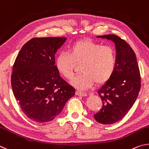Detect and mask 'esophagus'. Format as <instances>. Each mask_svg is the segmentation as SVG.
Returning <instances> with one entry per match:
<instances>
[{
	"label": "esophagus",
	"mask_w": 149,
	"mask_h": 149,
	"mask_svg": "<svg viewBox=\"0 0 149 149\" xmlns=\"http://www.w3.org/2000/svg\"><path fill=\"white\" fill-rule=\"evenodd\" d=\"M76 95H79V96H82V97H86V96H87V93H84V92H80V91H77Z\"/></svg>",
	"instance_id": "34e87169"
}]
</instances>
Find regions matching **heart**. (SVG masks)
<instances>
[{
  "mask_svg": "<svg viewBox=\"0 0 149 149\" xmlns=\"http://www.w3.org/2000/svg\"><path fill=\"white\" fill-rule=\"evenodd\" d=\"M68 52L57 55L56 67L63 77L70 80L74 77L76 65L82 63L80 70L82 73L71 82L78 90H86L95 82L98 84H104L113 76L116 57L111 46H103L90 39H82L73 43Z\"/></svg>",
  "mask_w": 149,
  "mask_h": 149,
  "instance_id": "1",
  "label": "heart"
}]
</instances>
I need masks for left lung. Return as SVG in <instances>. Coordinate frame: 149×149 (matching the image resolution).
Here are the masks:
<instances>
[{"label": "left lung", "mask_w": 149, "mask_h": 149, "mask_svg": "<svg viewBox=\"0 0 149 149\" xmlns=\"http://www.w3.org/2000/svg\"><path fill=\"white\" fill-rule=\"evenodd\" d=\"M115 44L116 67L113 76L100 90L101 111L93 117L99 123L111 124L120 120L132 107L141 88V77L136 56L128 44L114 35L97 36Z\"/></svg>", "instance_id": "left-lung-1"}]
</instances>
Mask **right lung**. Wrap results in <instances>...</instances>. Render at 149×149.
Listing matches in <instances>:
<instances>
[{
	"label": "right lung",
	"mask_w": 149,
	"mask_h": 149,
	"mask_svg": "<svg viewBox=\"0 0 149 149\" xmlns=\"http://www.w3.org/2000/svg\"><path fill=\"white\" fill-rule=\"evenodd\" d=\"M67 38H33L15 60L11 84L15 97L29 118L43 123L54 120L74 95V88L60 77L55 54Z\"/></svg>",
	"instance_id": "obj_1"
}]
</instances>
